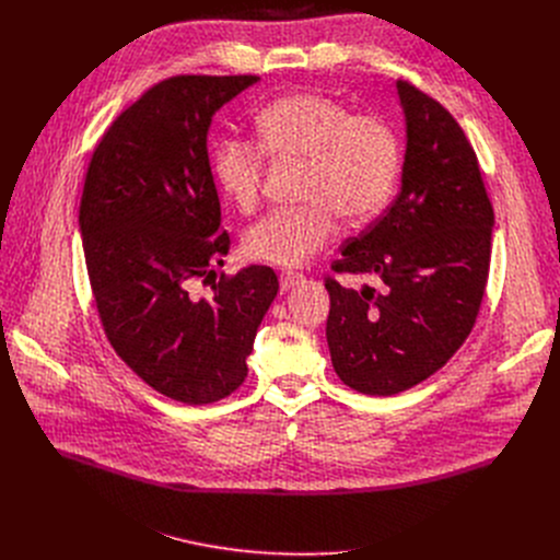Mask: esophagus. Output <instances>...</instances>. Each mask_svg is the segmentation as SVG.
I'll return each instance as SVG.
<instances>
[{
	"instance_id": "1",
	"label": "esophagus",
	"mask_w": 560,
	"mask_h": 560,
	"mask_svg": "<svg viewBox=\"0 0 560 560\" xmlns=\"http://www.w3.org/2000/svg\"><path fill=\"white\" fill-rule=\"evenodd\" d=\"M301 281H303V275H299V272H281V277H279V285H281L283 292L294 288Z\"/></svg>"
}]
</instances>
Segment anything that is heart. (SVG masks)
Here are the masks:
<instances>
[{
  "instance_id": "b5f03b06",
  "label": "heart",
  "mask_w": 560,
  "mask_h": 560,
  "mask_svg": "<svg viewBox=\"0 0 560 560\" xmlns=\"http://www.w3.org/2000/svg\"><path fill=\"white\" fill-rule=\"evenodd\" d=\"M257 143L221 139L212 150V175L225 199L253 212L261 199L264 152L303 164L301 208L277 210L248 228L246 259L294 268L324 250L346 223L372 219L392 197L401 173V141L389 121L352 110L314 91L283 95L255 117Z\"/></svg>"
}]
</instances>
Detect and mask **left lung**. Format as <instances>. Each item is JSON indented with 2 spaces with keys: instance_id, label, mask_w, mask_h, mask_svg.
I'll use <instances>...</instances> for the list:
<instances>
[{
  "instance_id": "1",
  "label": "left lung",
  "mask_w": 560,
  "mask_h": 560,
  "mask_svg": "<svg viewBox=\"0 0 560 560\" xmlns=\"http://www.w3.org/2000/svg\"><path fill=\"white\" fill-rule=\"evenodd\" d=\"M396 91L408 132L401 192L332 264L378 290L326 279L335 372L370 396L410 389L454 357L481 310L492 253L494 210L463 128L406 79Z\"/></svg>"
}]
</instances>
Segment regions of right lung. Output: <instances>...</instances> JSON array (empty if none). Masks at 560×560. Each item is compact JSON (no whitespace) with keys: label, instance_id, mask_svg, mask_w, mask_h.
Returning a JSON list of instances; mask_svg holds the SVG:
<instances>
[{"label":"right lung","instance_id":"obj_1","mask_svg":"<svg viewBox=\"0 0 560 560\" xmlns=\"http://www.w3.org/2000/svg\"><path fill=\"white\" fill-rule=\"evenodd\" d=\"M257 74H177L148 89L104 132L89 164L79 230L104 332L152 389L186 406L248 376L257 328L277 296L272 268L217 277L230 250L208 159L212 115ZM211 285L199 295L194 285Z\"/></svg>","mask_w":560,"mask_h":560}]
</instances>
